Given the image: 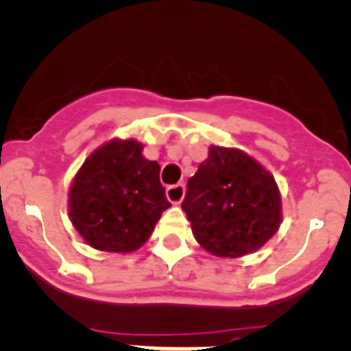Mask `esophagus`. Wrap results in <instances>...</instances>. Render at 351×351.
<instances>
[{
	"label": "esophagus",
	"instance_id": "esophagus-1",
	"mask_svg": "<svg viewBox=\"0 0 351 351\" xmlns=\"http://www.w3.org/2000/svg\"><path fill=\"white\" fill-rule=\"evenodd\" d=\"M183 195H185V185L183 183H176V185H169L166 189V197L171 204H180L182 203Z\"/></svg>",
	"mask_w": 351,
	"mask_h": 351
}]
</instances>
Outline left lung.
Segmentation results:
<instances>
[{
  "label": "left lung",
  "mask_w": 351,
  "mask_h": 351,
  "mask_svg": "<svg viewBox=\"0 0 351 351\" xmlns=\"http://www.w3.org/2000/svg\"><path fill=\"white\" fill-rule=\"evenodd\" d=\"M182 210L199 245L217 257L258 250L282 223V197L273 175L248 154L217 145L189 178Z\"/></svg>",
  "instance_id": "8db88e82"
}]
</instances>
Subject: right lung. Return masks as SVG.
<instances>
[{"instance_id":"add662e5","label":"right lung","mask_w":351,"mask_h":351,"mask_svg":"<svg viewBox=\"0 0 351 351\" xmlns=\"http://www.w3.org/2000/svg\"><path fill=\"white\" fill-rule=\"evenodd\" d=\"M141 152L136 140H112L96 148L75 175L69 219L96 250H138L171 206L160 185V166Z\"/></svg>"}]
</instances>
